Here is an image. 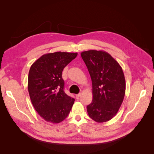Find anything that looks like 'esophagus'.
<instances>
[{"label": "esophagus", "instance_id": "obj_1", "mask_svg": "<svg viewBox=\"0 0 154 154\" xmlns=\"http://www.w3.org/2000/svg\"><path fill=\"white\" fill-rule=\"evenodd\" d=\"M80 96H81V94H76V98L78 100V99H79V97H80Z\"/></svg>", "mask_w": 154, "mask_h": 154}]
</instances>
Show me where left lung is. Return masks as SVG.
I'll list each match as a JSON object with an SVG mask.
<instances>
[{"instance_id": "obj_1", "label": "left lung", "mask_w": 154, "mask_h": 154, "mask_svg": "<svg viewBox=\"0 0 154 154\" xmlns=\"http://www.w3.org/2000/svg\"><path fill=\"white\" fill-rule=\"evenodd\" d=\"M92 83V101L87 105L89 117L96 122L112 119L122 105L125 94L124 73L119 63L104 51L81 53Z\"/></svg>"}]
</instances>
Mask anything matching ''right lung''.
I'll return each instance as SVG.
<instances>
[{
    "label": "right lung",
    "mask_w": 154,
    "mask_h": 154,
    "mask_svg": "<svg viewBox=\"0 0 154 154\" xmlns=\"http://www.w3.org/2000/svg\"><path fill=\"white\" fill-rule=\"evenodd\" d=\"M77 53L55 52L45 54L32 64L27 88L31 103L45 121L59 123L66 119L74 99L63 91L62 73Z\"/></svg>",
    "instance_id": "right-lung-1"
}]
</instances>
